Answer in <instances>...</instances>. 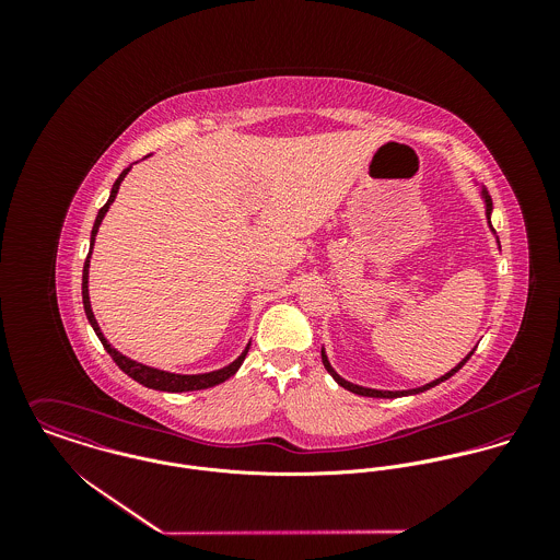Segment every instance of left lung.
I'll list each match as a JSON object with an SVG mask.
<instances>
[{"instance_id": "obj_1", "label": "left lung", "mask_w": 560, "mask_h": 560, "mask_svg": "<svg viewBox=\"0 0 560 560\" xmlns=\"http://www.w3.org/2000/svg\"><path fill=\"white\" fill-rule=\"evenodd\" d=\"M482 198H485V213H487V220H489V215H491V196H489V191L487 189H482ZM491 226V224H489ZM493 231V229H491ZM475 351H470L455 369H451L446 375H442L440 380H435V382H431V384H427V386H422V388H413V390H397V393H393V390H373V388H362V386H355V384H351V382H347V380H342L334 369H331V364H329V360H327V355H325V351L320 349V360H323V366L327 369V373L336 380V384L338 386H342V388H347L349 393H353V395H360V397H373V399H397V397H407V395H418V393H424V390H429V388H433V386H438V384H442V382H446L448 377H453L468 360H470V355H472Z\"/></svg>"}]
</instances>
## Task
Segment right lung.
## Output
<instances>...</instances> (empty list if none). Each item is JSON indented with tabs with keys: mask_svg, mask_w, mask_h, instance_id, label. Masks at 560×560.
<instances>
[{
	"mask_svg": "<svg viewBox=\"0 0 560 560\" xmlns=\"http://www.w3.org/2000/svg\"><path fill=\"white\" fill-rule=\"evenodd\" d=\"M129 170H131V165H129L127 170H122V172H120V176L116 178V183H114V187H112V194H109V200L98 209V215H96L94 226H92V235H90V252H88V256H85V262H83V276H81V298H83V311H85V317L90 320V325H92L94 334L98 336V340L103 342L105 351H107V353L112 355V360L118 364V369H120L122 373H127L131 380H136L138 384H142V386H147V388H153V390H163V393H189V390H205V388H213V386H218V384H222V382L231 380V377L240 371V366L243 364L245 355H247L249 345L243 349V353H241L240 358H237L233 364H229V366H224V369H220V371L202 373V375H176V373H167V371H160V369H153V366L140 364V362H136V360H131V358H127V355L118 353V351L107 342V338L103 336V331H101L98 323L94 319V313H92V308H90V295H88V267H90L92 245H94V237H96V233H98V226H101V222H103V218H105V213H107L109 205L116 200L118 187H120V183H122V178L127 176V172H129Z\"/></svg>",
	"mask_w": 560,
	"mask_h": 560,
	"instance_id": "1",
	"label": "right lung"
}]
</instances>
